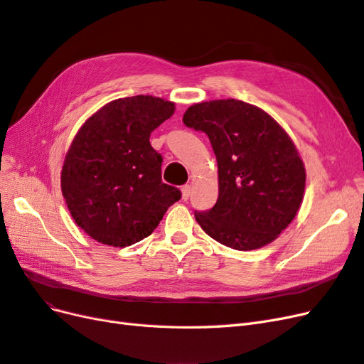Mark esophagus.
Segmentation results:
<instances>
[{"mask_svg":"<svg viewBox=\"0 0 364 364\" xmlns=\"http://www.w3.org/2000/svg\"><path fill=\"white\" fill-rule=\"evenodd\" d=\"M181 191H182V199L188 200L190 196H191V185H183Z\"/></svg>","mask_w":364,"mask_h":364,"instance_id":"obj_1","label":"esophagus"}]
</instances>
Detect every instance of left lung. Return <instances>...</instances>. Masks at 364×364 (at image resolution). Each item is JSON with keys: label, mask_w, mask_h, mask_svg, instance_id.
<instances>
[{"label": "left lung", "mask_w": 364, "mask_h": 364, "mask_svg": "<svg viewBox=\"0 0 364 364\" xmlns=\"http://www.w3.org/2000/svg\"><path fill=\"white\" fill-rule=\"evenodd\" d=\"M183 124L211 141L218 165V199L196 213L197 223L235 250L266 246L299 211L305 167L291 138L262 109L228 98L190 106Z\"/></svg>", "instance_id": "1"}]
</instances>
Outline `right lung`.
Segmentation results:
<instances>
[{
  "instance_id": "1",
  "label": "right lung",
  "mask_w": 364,
  "mask_h": 364,
  "mask_svg": "<svg viewBox=\"0 0 364 364\" xmlns=\"http://www.w3.org/2000/svg\"><path fill=\"white\" fill-rule=\"evenodd\" d=\"M174 114V103L135 95L105 105L77 132L60 186L77 226L98 243L126 247L149 237L181 199L161 179L162 156L150 134Z\"/></svg>"
}]
</instances>
